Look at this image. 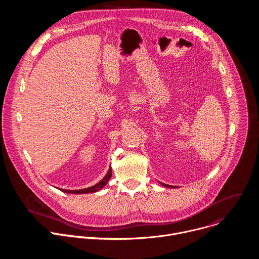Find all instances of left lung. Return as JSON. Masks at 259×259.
I'll return each mask as SVG.
<instances>
[{
    "label": "left lung",
    "mask_w": 259,
    "mask_h": 259,
    "mask_svg": "<svg viewBox=\"0 0 259 259\" xmlns=\"http://www.w3.org/2000/svg\"><path fill=\"white\" fill-rule=\"evenodd\" d=\"M162 184H163L164 187H166V188H173L172 186H168V184H164V183H162Z\"/></svg>",
    "instance_id": "8db88e82"
}]
</instances>
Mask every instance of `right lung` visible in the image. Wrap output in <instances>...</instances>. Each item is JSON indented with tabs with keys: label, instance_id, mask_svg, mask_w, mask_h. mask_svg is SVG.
Masks as SVG:
<instances>
[{
	"label": "right lung",
	"instance_id": "1",
	"mask_svg": "<svg viewBox=\"0 0 259 259\" xmlns=\"http://www.w3.org/2000/svg\"><path fill=\"white\" fill-rule=\"evenodd\" d=\"M112 177V168H109L106 175L102 178V180H100L98 183H96L95 186L91 187V188H87V189H83V190H78V191H69V190H62L59 189L60 191L64 192V193H68V194H88V193H95L99 190H101L105 184L107 183V181L109 180V178Z\"/></svg>",
	"mask_w": 259,
	"mask_h": 259
}]
</instances>
